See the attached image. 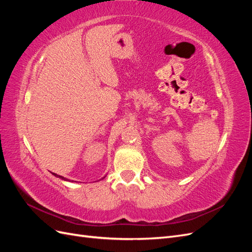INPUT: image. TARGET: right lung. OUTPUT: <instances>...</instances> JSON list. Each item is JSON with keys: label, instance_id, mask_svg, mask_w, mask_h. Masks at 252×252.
<instances>
[{"label": "right lung", "instance_id": "right-lung-1", "mask_svg": "<svg viewBox=\"0 0 252 252\" xmlns=\"http://www.w3.org/2000/svg\"><path fill=\"white\" fill-rule=\"evenodd\" d=\"M53 175H55V177H57V178H59V179H61V180H64V181H68L66 178H64V177H62V175H59V174H57V173H53V172H51ZM105 178V177H104ZM103 178V179H104Z\"/></svg>", "mask_w": 252, "mask_h": 252}]
</instances>
